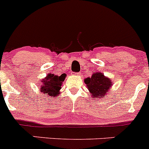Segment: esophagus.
<instances>
[{
  "label": "esophagus",
  "mask_w": 149,
  "mask_h": 149,
  "mask_svg": "<svg viewBox=\"0 0 149 149\" xmlns=\"http://www.w3.org/2000/svg\"><path fill=\"white\" fill-rule=\"evenodd\" d=\"M74 74H75V75H77V76H78V75H80L81 73H80V72H75Z\"/></svg>",
  "instance_id": "obj_1"
}]
</instances>
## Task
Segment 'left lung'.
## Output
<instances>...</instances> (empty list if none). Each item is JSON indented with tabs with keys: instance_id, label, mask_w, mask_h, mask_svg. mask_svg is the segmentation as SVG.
<instances>
[{
	"instance_id": "left-lung-1",
	"label": "left lung",
	"mask_w": 149,
	"mask_h": 149,
	"mask_svg": "<svg viewBox=\"0 0 149 149\" xmlns=\"http://www.w3.org/2000/svg\"><path fill=\"white\" fill-rule=\"evenodd\" d=\"M85 83L93 97H104L107 93L111 90L112 82L110 78L100 72H95L91 77L85 79Z\"/></svg>"
}]
</instances>
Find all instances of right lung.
<instances>
[{
    "mask_svg": "<svg viewBox=\"0 0 149 149\" xmlns=\"http://www.w3.org/2000/svg\"><path fill=\"white\" fill-rule=\"evenodd\" d=\"M66 76V74H62L60 76L54 74H48L44 79H41V93L44 95L50 96L52 97L58 96Z\"/></svg>",
    "mask_w": 149,
    "mask_h": 149,
    "instance_id": "add662e5",
    "label": "right lung"
}]
</instances>
